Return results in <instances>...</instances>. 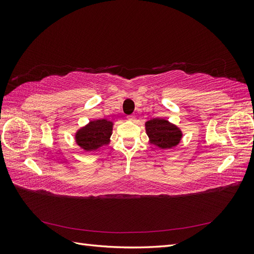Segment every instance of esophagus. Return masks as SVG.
<instances>
[{
  "label": "esophagus",
  "instance_id": "34e87169",
  "mask_svg": "<svg viewBox=\"0 0 254 254\" xmlns=\"http://www.w3.org/2000/svg\"><path fill=\"white\" fill-rule=\"evenodd\" d=\"M127 119L129 120V121H134L135 120V115H128V117H127Z\"/></svg>",
  "mask_w": 254,
  "mask_h": 254
}]
</instances>
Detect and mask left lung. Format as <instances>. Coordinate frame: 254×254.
Segmentation results:
<instances>
[{
	"label": "left lung",
	"instance_id": "1",
	"mask_svg": "<svg viewBox=\"0 0 254 254\" xmlns=\"http://www.w3.org/2000/svg\"><path fill=\"white\" fill-rule=\"evenodd\" d=\"M150 143L160 148H172L180 142V129L163 119H152L145 124Z\"/></svg>",
	"mask_w": 254,
	"mask_h": 254
}]
</instances>
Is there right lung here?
<instances>
[{"instance_id":"right-lung-1","label":"right lung","mask_w":254,"mask_h":254,"mask_svg":"<svg viewBox=\"0 0 254 254\" xmlns=\"http://www.w3.org/2000/svg\"><path fill=\"white\" fill-rule=\"evenodd\" d=\"M112 122L107 120H95L90 122L86 127L76 133V142L87 151L98 149L101 146L109 143L112 134Z\"/></svg>"}]
</instances>
